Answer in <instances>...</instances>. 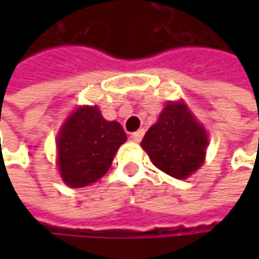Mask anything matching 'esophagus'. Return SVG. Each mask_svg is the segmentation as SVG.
I'll return each instance as SVG.
<instances>
[{
    "mask_svg": "<svg viewBox=\"0 0 259 259\" xmlns=\"http://www.w3.org/2000/svg\"><path fill=\"white\" fill-rule=\"evenodd\" d=\"M144 129L138 130V132H133L132 135H130V139L133 141V142H141V139H142V136H144Z\"/></svg>",
    "mask_w": 259,
    "mask_h": 259,
    "instance_id": "1",
    "label": "esophagus"
}]
</instances>
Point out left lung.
<instances>
[{
  "instance_id": "left-lung-1",
  "label": "left lung",
  "mask_w": 259,
  "mask_h": 259,
  "mask_svg": "<svg viewBox=\"0 0 259 259\" xmlns=\"http://www.w3.org/2000/svg\"><path fill=\"white\" fill-rule=\"evenodd\" d=\"M141 145L154 166L174 179L184 180L202 165L208 138L187 105L168 102Z\"/></svg>"
}]
</instances>
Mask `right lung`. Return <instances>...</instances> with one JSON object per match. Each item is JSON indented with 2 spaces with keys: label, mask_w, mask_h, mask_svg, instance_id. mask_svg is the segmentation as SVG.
<instances>
[{
  "label": "right lung",
  "mask_w": 259,
  "mask_h": 259,
  "mask_svg": "<svg viewBox=\"0 0 259 259\" xmlns=\"http://www.w3.org/2000/svg\"><path fill=\"white\" fill-rule=\"evenodd\" d=\"M126 132L117 121H106L97 106H80L63 124L57 138L58 169L70 187H83L102 179Z\"/></svg>",
  "instance_id": "add662e5"
}]
</instances>
